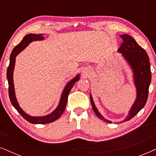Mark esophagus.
Segmentation results:
<instances>
[{"mask_svg":"<svg viewBox=\"0 0 156 156\" xmlns=\"http://www.w3.org/2000/svg\"><path fill=\"white\" fill-rule=\"evenodd\" d=\"M90 72H91V70L89 68H85V69H83L82 74L84 76H88L89 74H90Z\"/></svg>","mask_w":156,"mask_h":156,"instance_id":"1","label":"esophagus"}]
</instances>
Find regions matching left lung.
I'll return each mask as SVG.
<instances>
[{"label": "left lung", "mask_w": 156, "mask_h": 156, "mask_svg": "<svg viewBox=\"0 0 156 156\" xmlns=\"http://www.w3.org/2000/svg\"><path fill=\"white\" fill-rule=\"evenodd\" d=\"M120 37H122L123 43L119 48L118 52L121 53L133 73V81L136 90L135 101L127 116L121 121L124 122L135 116L144 107L148 99V89L151 82V72L149 57L144 49L138 45L136 40L127 34L121 35ZM90 101L96 115L105 122L112 123V121L104 118L99 112L91 94Z\"/></svg>", "instance_id": "left-lung-1"}]
</instances>
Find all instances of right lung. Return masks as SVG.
Returning a JSON list of instances; mask_svg holds the SVG:
<instances>
[{
    "label": "right lung",
    "mask_w": 156,
    "mask_h": 156,
    "mask_svg": "<svg viewBox=\"0 0 156 156\" xmlns=\"http://www.w3.org/2000/svg\"><path fill=\"white\" fill-rule=\"evenodd\" d=\"M44 37L43 34H33L30 33L27 34L23 37L22 41L19 43L18 45L16 46L12 50L11 54L10 57V63L7 69V79L8 82V91H9V97L10 102H11L12 105L14 106V108L18 111V112L24 118L25 120L28 121L31 123L34 124H46L53 121H56L58 119L59 117L62 116L63 112H65L67 102L68 95L71 91V89L74 84L79 81L80 79V74H78L74 76L73 79L69 81L65 85V88H64L62 92L58 106L55 109L45 116H33L27 114L25 113L24 111L22 109L19 105L18 100L16 99V92H15V87L13 83V72L15 65H16V57H17L19 53L22 52L25 48L28 46L30 43L34 41H40V40H44Z\"/></svg>",
    "instance_id": "add662e5"
}]
</instances>
